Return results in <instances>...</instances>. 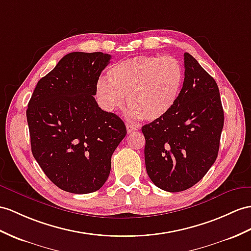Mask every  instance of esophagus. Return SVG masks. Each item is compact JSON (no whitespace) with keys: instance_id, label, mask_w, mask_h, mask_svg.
<instances>
[{"instance_id":"obj_1","label":"esophagus","mask_w":251,"mask_h":251,"mask_svg":"<svg viewBox=\"0 0 251 251\" xmlns=\"http://www.w3.org/2000/svg\"><path fill=\"white\" fill-rule=\"evenodd\" d=\"M126 131H127V133H132V132H134V131H136V130H137V127H136L135 126L131 125V124H126Z\"/></svg>"}]
</instances>
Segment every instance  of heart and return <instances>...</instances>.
Returning a JSON list of instances; mask_svg holds the SVG:
<instances>
[{"label":"heart","mask_w":251,"mask_h":251,"mask_svg":"<svg viewBox=\"0 0 251 251\" xmlns=\"http://www.w3.org/2000/svg\"><path fill=\"white\" fill-rule=\"evenodd\" d=\"M183 81L184 69L176 58L140 55L111 67L108 81H98L96 95L107 112L124 106L126 97L133 118L154 121L166 116L176 105Z\"/></svg>","instance_id":"1"}]
</instances>
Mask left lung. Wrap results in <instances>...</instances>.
<instances>
[{
  "label": "left lung",
  "mask_w": 251,
  "mask_h": 251,
  "mask_svg": "<svg viewBox=\"0 0 251 251\" xmlns=\"http://www.w3.org/2000/svg\"><path fill=\"white\" fill-rule=\"evenodd\" d=\"M184 82L166 116L142 127L147 174L154 184L176 193L194 186L215 162L224 127L217 84L184 53Z\"/></svg>",
  "instance_id": "obj_1"
}]
</instances>
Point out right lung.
I'll use <instances>...</instances> for the list:
<instances>
[{
	"label": "right lung",
	"mask_w": 251,
	"mask_h": 251,
	"mask_svg": "<svg viewBox=\"0 0 251 251\" xmlns=\"http://www.w3.org/2000/svg\"><path fill=\"white\" fill-rule=\"evenodd\" d=\"M112 56L72 52L36 85L26 109L32 152L55 185L72 194L100 189L126 134L117 115L102 111L96 85Z\"/></svg>",
	"instance_id": "right-lung-1"
}]
</instances>
